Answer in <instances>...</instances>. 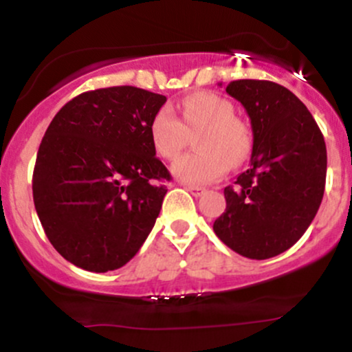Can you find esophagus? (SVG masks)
<instances>
[{
  "label": "esophagus",
  "instance_id": "1",
  "mask_svg": "<svg viewBox=\"0 0 352 352\" xmlns=\"http://www.w3.org/2000/svg\"><path fill=\"white\" fill-rule=\"evenodd\" d=\"M185 188H187L193 197H201L205 193V188L204 187H195V185H187V187H185Z\"/></svg>",
  "mask_w": 352,
  "mask_h": 352
}]
</instances>
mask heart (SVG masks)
<instances>
[{
	"instance_id": "1",
	"label": "heart",
	"mask_w": 352,
	"mask_h": 352,
	"mask_svg": "<svg viewBox=\"0 0 352 352\" xmlns=\"http://www.w3.org/2000/svg\"><path fill=\"white\" fill-rule=\"evenodd\" d=\"M188 132L195 137L199 152L182 155L172 165L177 179L190 185H205L225 175L230 164L240 165L252 148V135L227 99L212 92H195L184 99L180 119L172 109L162 107L151 122V140L164 159L179 153Z\"/></svg>"
}]
</instances>
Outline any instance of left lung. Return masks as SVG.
<instances>
[{"mask_svg":"<svg viewBox=\"0 0 352 352\" xmlns=\"http://www.w3.org/2000/svg\"><path fill=\"white\" fill-rule=\"evenodd\" d=\"M227 94L252 120L253 148L250 167L225 188L227 210L213 232L241 256L266 260L292 248L316 217L328 165L324 137L305 104L280 84L240 79Z\"/></svg>","mask_w":352,"mask_h":352,"instance_id":"8db88e82","label":"left lung"}]
</instances>
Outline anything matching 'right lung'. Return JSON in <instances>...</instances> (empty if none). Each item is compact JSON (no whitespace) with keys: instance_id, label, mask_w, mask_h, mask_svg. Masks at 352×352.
Masks as SVG:
<instances>
[{"instance_id":"add662e5","label":"right lung","mask_w":352,"mask_h":352,"mask_svg":"<svg viewBox=\"0 0 352 352\" xmlns=\"http://www.w3.org/2000/svg\"><path fill=\"white\" fill-rule=\"evenodd\" d=\"M167 98L134 86L96 89L66 104L36 157L33 199L58 253L106 273L131 261L152 232L170 180L151 122Z\"/></svg>"}]
</instances>
